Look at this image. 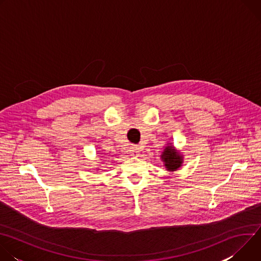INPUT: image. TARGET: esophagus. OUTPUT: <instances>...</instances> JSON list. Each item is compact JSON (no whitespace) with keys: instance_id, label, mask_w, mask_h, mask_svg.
<instances>
[{"instance_id":"1","label":"esophagus","mask_w":261,"mask_h":261,"mask_svg":"<svg viewBox=\"0 0 261 261\" xmlns=\"http://www.w3.org/2000/svg\"><path fill=\"white\" fill-rule=\"evenodd\" d=\"M139 152H140V150H139V147H138V146L133 145V146H131V147H130V155H131V156H133V157H137V156L139 155Z\"/></svg>"}]
</instances>
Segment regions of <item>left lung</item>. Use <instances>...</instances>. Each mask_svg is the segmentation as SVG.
Returning a JSON list of instances; mask_svg holds the SVG:
<instances>
[{
	"mask_svg": "<svg viewBox=\"0 0 261 261\" xmlns=\"http://www.w3.org/2000/svg\"><path fill=\"white\" fill-rule=\"evenodd\" d=\"M161 159L168 171H174L182 164V156L179 155L178 151H176L172 145L165 146L161 155Z\"/></svg>",
	"mask_w": 261,
	"mask_h": 261,
	"instance_id": "left-lung-1",
	"label": "left lung"
}]
</instances>
